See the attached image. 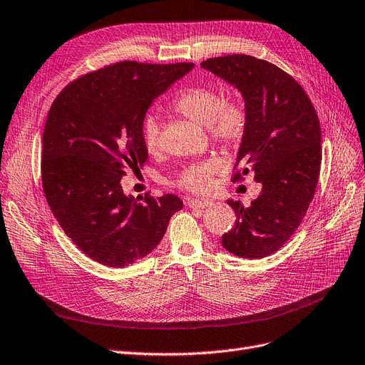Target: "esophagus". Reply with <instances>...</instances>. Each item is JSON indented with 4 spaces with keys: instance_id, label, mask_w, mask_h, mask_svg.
<instances>
[{
    "instance_id": "34e87169",
    "label": "esophagus",
    "mask_w": 365,
    "mask_h": 365,
    "mask_svg": "<svg viewBox=\"0 0 365 365\" xmlns=\"http://www.w3.org/2000/svg\"><path fill=\"white\" fill-rule=\"evenodd\" d=\"M187 205L190 208H207L212 205V202L208 199H190L187 200Z\"/></svg>"
}]
</instances>
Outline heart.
<instances>
[{
  "instance_id": "heart-1",
  "label": "heart",
  "mask_w": 365,
  "mask_h": 365,
  "mask_svg": "<svg viewBox=\"0 0 365 365\" xmlns=\"http://www.w3.org/2000/svg\"><path fill=\"white\" fill-rule=\"evenodd\" d=\"M172 109L187 120L208 127L211 139L226 148L240 145L249 128V110L244 100L238 96L223 97V93L212 85L190 86L175 98ZM142 138L148 153L160 150V125L153 116L145 118ZM222 169V160L210 157L203 162L185 166L173 184L188 192L205 193Z\"/></svg>"
}]
</instances>
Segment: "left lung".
<instances>
[{
	"label": "left lung",
	"mask_w": 365,
	"mask_h": 365,
	"mask_svg": "<svg viewBox=\"0 0 365 365\" xmlns=\"http://www.w3.org/2000/svg\"><path fill=\"white\" fill-rule=\"evenodd\" d=\"M200 66L235 85L249 110L232 181L252 173L262 182L250 207L227 200L237 220L222 245L240 257L269 256L294 235L314 197L322 162L319 116L302 86L269 61L232 53Z\"/></svg>",
	"instance_id": "8db88e82"
}]
</instances>
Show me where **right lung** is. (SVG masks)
<instances>
[{"label":"right lung","mask_w":365,"mask_h":365,"mask_svg":"<svg viewBox=\"0 0 365 365\" xmlns=\"http://www.w3.org/2000/svg\"><path fill=\"white\" fill-rule=\"evenodd\" d=\"M192 68L115 63L66 85L49 109L43 193L66 235L101 265L123 268L151 253L182 208L175 195L125 196L121 180L148 160L142 125L153 100Z\"/></svg>","instance_id":"right-lung-1"}]
</instances>
